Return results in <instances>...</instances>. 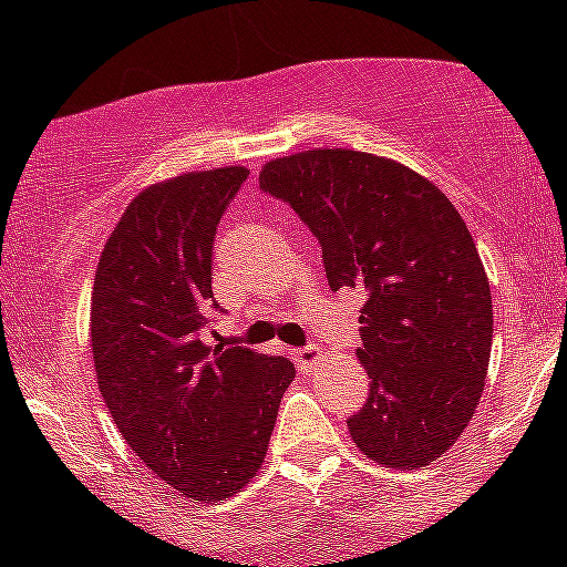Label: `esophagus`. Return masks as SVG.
I'll return each instance as SVG.
<instances>
[{
    "instance_id": "esophagus-1",
    "label": "esophagus",
    "mask_w": 567,
    "mask_h": 567,
    "mask_svg": "<svg viewBox=\"0 0 567 567\" xmlns=\"http://www.w3.org/2000/svg\"><path fill=\"white\" fill-rule=\"evenodd\" d=\"M293 359H296V364H299L301 370H310L312 364L318 362L320 359V353H318V348H296L293 351Z\"/></svg>"
}]
</instances>
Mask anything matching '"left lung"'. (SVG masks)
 <instances>
[{"mask_svg": "<svg viewBox=\"0 0 567 567\" xmlns=\"http://www.w3.org/2000/svg\"><path fill=\"white\" fill-rule=\"evenodd\" d=\"M260 188L290 203L323 249L331 290H357L368 403L353 444L386 468L442 458L488 375L494 310L466 221L405 164L346 147L268 162Z\"/></svg>", "mask_w": 567, "mask_h": 567, "instance_id": "left-lung-1", "label": "left lung"}]
</instances>
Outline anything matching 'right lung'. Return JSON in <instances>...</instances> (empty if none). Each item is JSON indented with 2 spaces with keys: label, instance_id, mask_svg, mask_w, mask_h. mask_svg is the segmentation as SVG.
<instances>
[{
  "label": "right lung",
  "instance_id": "obj_1",
  "mask_svg": "<svg viewBox=\"0 0 567 567\" xmlns=\"http://www.w3.org/2000/svg\"><path fill=\"white\" fill-rule=\"evenodd\" d=\"M247 167L183 173L142 188L106 238L90 296V342L120 436L194 502L238 494L262 466L282 394L285 357L208 348L210 255Z\"/></svg>",
  "mask_w": 567,
  "mask_h": 567
}]
</instances>
